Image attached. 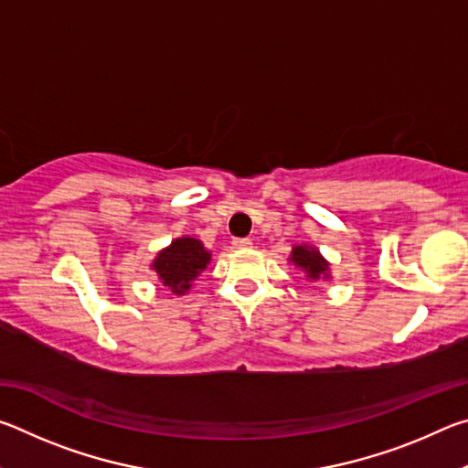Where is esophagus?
<instances>
[{"label": "esophagus", "instance_id": "obj_1", "mask_svg": "<svg viewBox=\"0 0 468 468\" xmlns=\"http://www.w3.org/2000/svg\"><path fill=\"white\" fill-rule=\"evenodd\" d=\"M233 248L235 250H248V248H251V239H248V237H241V239H233Z\"/></svg>", "mask_w": 468, "mask_h": 468}]
</instances>
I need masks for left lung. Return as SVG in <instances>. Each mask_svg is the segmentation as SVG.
<instances>
[{
	"label": "left lung",
	"mask_w": 468,
	"mask_h": 468,
	"mask_svg": "<svg viewBox=\"0 0 468 468\" xmlns=\"http://www.w3.org/2000/svg\"><path fill=\"white\" fill-rule=\"evenodd\" d=\"M291 262L305 272L307 279L318 281L328 279V262L322 258V253L312 245H295L291 251Z\"/></svg>",
	"instance_id": "left-lung-1"
}]
</instances>
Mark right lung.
<instances>
[{
	"label": "right lung",
	"mask_w": 468,
	"mask_h": 468,
	"mask_svg": "<svg viewBox=\"0 0 468 468\" xmlns=\"http://www.w3.org/2000/svg\"><path fill=\"white\" fill-rule=\"evenodd\" d=\"M208 262L210 251L204 248L202 241L194 239V237H179V239L171 241L169 248L158 251L153 271L158 274L165 287H169L177 295H184Z\"/></svg>",
	"instance_id": "1"
}]
</instances>
